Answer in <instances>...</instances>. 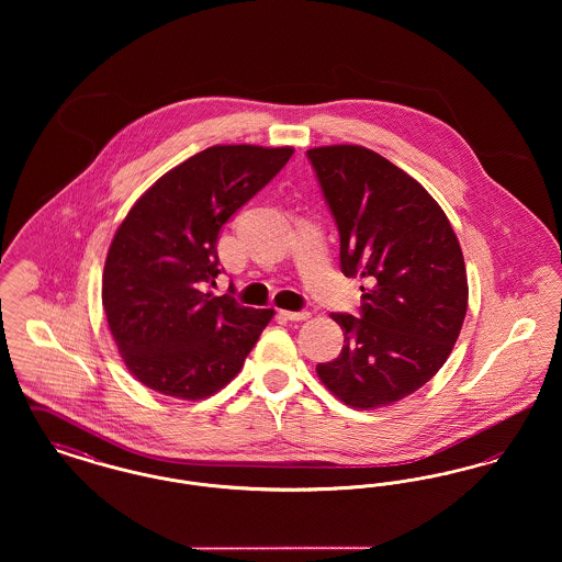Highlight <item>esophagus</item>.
<instances>
[{
	"mask_svg": "<svg viewBox=\"0 0 562 562\" xmlns=\"http://www.w3.org/2000/svg\"><path fill=\"white\" fill-rule=\"evenodd\" d=\"M280 316L284 318V321H293V322H301V321H307L310 318V312H286V310H280Z\"/></svg>",
	"mask_w": 562,
	"mask_h": 562,
	"instance_id": "obj_1",
	"label": "esophagus"
}]
</instances>
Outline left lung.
I'll use <instances>...</instances> for the list:
<instances>
[{
    "label": "left lung",
    "mask_w": 562,
    "mask_h": 562,
    "mask_svg": "<svg viewBox=\"0 0 562 562\" xmlns=\"http://www.w3.org/2000/svg\"><path fill=\"white\" fill-rule=\"evenodd\" d=\"M339 229L341 271L360 286V318L330 314L341 353L322 383L353 408L398 402L447 362L468 310L461 246L438 202L398 166L360 145L307 151Z\"/></svg>",
    "instance_id": "8db88e82"
}]
</instances>
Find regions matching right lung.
<instances>
[{
	"label": "right lung",
	"mask_w": 562,
	"mask_h": 562,
	"mask_svg": "<svg viewBox=\"0 0 562 562\" xmlns=\"http://www.w3.org/2000/svg\"><path fill=\"white\" fill-rule=\"evenodd\" d=\"M293 147L214 145L168 170L109 246L103 307L126 369L154 392L213 396L240 373L273 310L214 296L221 227L284 168Z\"/></svg>",
	"instance_id": "add662e5"
}]
</instances>
